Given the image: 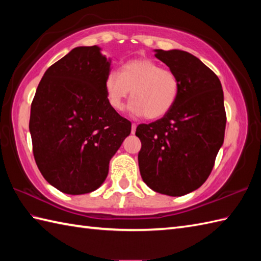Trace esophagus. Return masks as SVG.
<instances>
[{
    "label": "esophagus",
    "instance_id": "34e87169",
    "mask_svg": "<svg viewBox=\"0 0 261 261\" xmlns=\"http://www.w3.org/2000/svg\"><path fill=\"white\" fill-rule=\"evenodd\" d=\"M136 129H137V124L136 123H132V125H131V134L132 135L136 134Z\"/></svg>",
    "mask_w": 261,
    "mask_h": 261
}]
</instances>
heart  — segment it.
I'll return each instance as SVG.
<instances>
[{"label":"heart","mask_w":261,"mask_h":261,"mask_svg":"<svg viewBox=\"0 0 261 261\" xmlns=\"http://www.w3.org/2000/svg\"><path fill=\"white\" fill-rule=\"evenodd\" d=\"M111 108L121 111L131 92L129 112L135 116L156 120L170 112L178 98L179 81L173 70L162 68L149 58H137L111 70L104 82Z\"/></svg>","instance_id":"b5f03b06"}]
</instances>
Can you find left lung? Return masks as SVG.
<instances>
[{"mask_svg": "<svg viewBox=\"0 0 261 261\" xmlns=\"http://www.w3.org/2000/svg\"><path fill=\"white\" fill-rule=\"evenodd\" d=\"M154 53L178 77L179 94L164 118L138 125V162L152 191L181 196L204 184L223 145V90L219 77L192 54L178 49Z\"/></svg>", "mask_w": 261, "mask_h": 261, "instance_id": "obj_1", "label": "left lung"}]
</instances>
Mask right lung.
I'll use <instances>...</instances> for the list:
<instances>
[{"label": "right lung", "mask_w": 261, "mask_h": 261, "mask_svg": "<svg viewBox=\"0 0 261 261\" xmlns=\"http://www.w3.org/2000/svg\"><path fill=\"white\" fill-rule=\"evenodd\" d=\"M111 59L98 46L76 47L49 67L31 104L33 156L49 184L70 195L91 193L131 132L111 108L104 82Z\"/></svg>", "instance_id": "1"}]
</instances>
